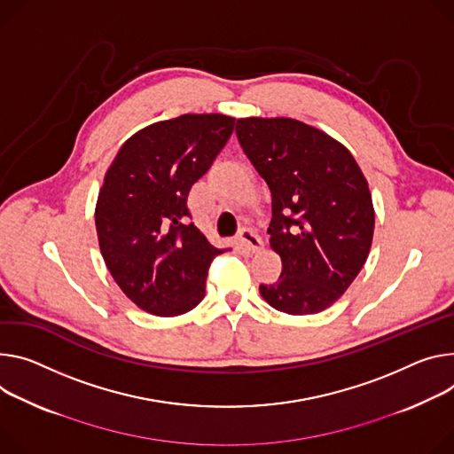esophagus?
I'll list each match as a JSON object with an SVG mask.
<instances>
[{
    "label": "esophagus",
    "instance_id": "obj_1",
    "mask_svg": "<svg viewBox=\"0 0 454 454\" xmlns=\"http://www.w3.org/2000/svg\"><path fill=\"white\" fill-rule=\"evenodd\" d=\"M239 246L246 254H259L262 250V239L250 228H244L239 233Z\"/></svg>",
    "mask_w": 454,
    "mask_h": 454
}]
</instances>
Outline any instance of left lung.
<instances>
[{
  "label": "left lung",
  "instance_id": "8db88e82",
  "mask_svg": "<svg viewBox=\"0 0 454 454\" xmlns=\"http://www.w3.org/2000/svg\"><path fill=\"white\" fill-rule=\"evenodd\" d=\"M239 143L271 192V250L282 261L262 299L287 315L335 304L367 261L373 199L351 152L292 117H240Z\"/></svg>",
  "mask_w": 454,
  "mask_h": 454
}]
</instances>
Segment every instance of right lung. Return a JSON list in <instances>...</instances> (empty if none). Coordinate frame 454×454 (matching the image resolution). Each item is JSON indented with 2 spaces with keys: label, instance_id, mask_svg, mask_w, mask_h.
Masks as SVG:
<instances>
[{
  "label": "right lung",
  "instance_id": "right-lung-1",
  "mask_svg": "<svg viewBox=\"0 0 454 454\" xmlns=\"http://www.w3.org/2000/svg\"><path fill=\"white\" fill-rule=\"evenodd\" d=\"M235 117L184 114L129 137L105 174L96 231L105 264L137 308L157 317L193 309L215 248L184 224L188 193L230 139Z\"/></svg>",
  "mask_w": 454,
  "mask_h": 454
}]
</instances>
